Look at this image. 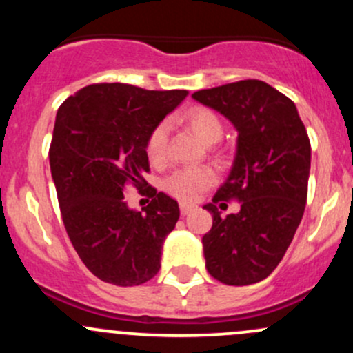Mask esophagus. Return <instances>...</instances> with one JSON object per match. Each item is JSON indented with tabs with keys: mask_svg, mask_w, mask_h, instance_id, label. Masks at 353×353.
Instances as JSON below:
<instances>
[{
	"mask_svg": "<svg viewBox=\"0 0 353 353\" xmlns=\"http://www.w3.org/2000/svg\"><path fill=\"white\" fill-rule=\"evenodd\" d=\"M181 215L183 216H186V215H190L191 212H193L194 210V206H191V205H186V203H181Z\"/></svg>",
	"mask_w": 353,
	"mask_h": 353,
	"instance_id": "1",
	"label": "esophagus"
}]
</instances>
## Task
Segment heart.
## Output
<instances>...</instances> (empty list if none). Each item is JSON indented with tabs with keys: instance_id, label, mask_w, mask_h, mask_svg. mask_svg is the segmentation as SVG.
Instances as JSON below:
<instances>
[{
	"instance_id": "b5f03b06",
	"label": "heart",
	"mask_w": 353,
	"mask_h": 353,
	"mask_svg": "<svg viewBox=\"0 0 353 353\" xmlns=\"http://www.w3.org/2000/svg\"><path fill=\"white\" fill-rule=\"evenodd\" d=\"M184 119L194 131V134L205 143H215L222 138L223 124L212 109L196 105L184 114ZM167 134H169V124L165 121L157 124L152 133L148 134L147 154L155 162L165 154ZM213 181H215V174L208 167H186V169H179L170 174L163 183V188L174 198L191 203L198 199L201 191L212 186Z\"/></svg>"
}]
</instances>
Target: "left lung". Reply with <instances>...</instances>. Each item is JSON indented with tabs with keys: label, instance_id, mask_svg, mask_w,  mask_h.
<instances>
[{
	"label": "left lung",
	"instance_id": "1",
	"mask_svg": "<svg viewBox=\"0 0 353 353\" xmlns=\"http://www.w3.org/2000/svg\"><path fill=\"white\" fill-rule=\"evenodd\" d=\"M193 99L234 124L232 169L212 203L203 208L213 225L201 239L206 270L225 285H251L279 266L301 223L307 198L311 143L290 99L261 80L206 88ZM230 197L237 214L216 208Z\"/></svg>",
	"mask_w": 353,
	"mask_h": 353
}]
</instances>
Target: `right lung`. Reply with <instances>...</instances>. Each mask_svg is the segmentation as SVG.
<instances>
[{
  "label": "right lung",
  "mask_w": 353,
  "mask_h": 353,
  "mask_svg": "<svg viewBox=\"0 0 353 353\" xmlns=\"http://www.w3.org/2000/svg\"><path fill=\"white\" fill-rule=\"evenodd\" d=\"M186 95L99 83L58 109L49 162L63 223L81 261L102 282L133 287L159 273L179 205L150 188V205L138 212L128 206L124 190L148 184V134Z\"/></svg>",
  "instance_id": "add662e5"
}]
</instances>
